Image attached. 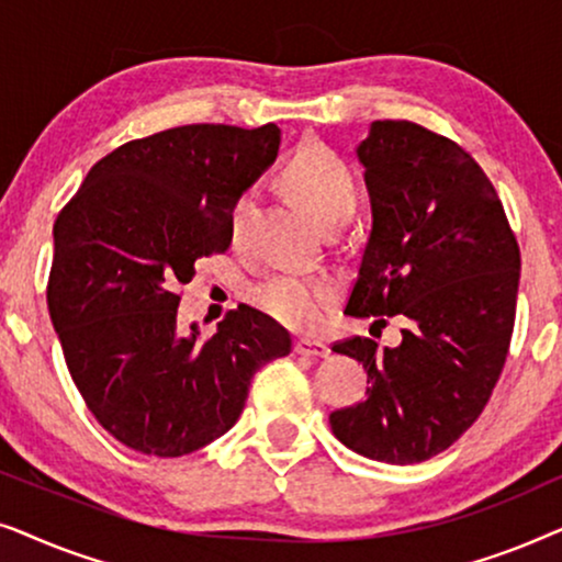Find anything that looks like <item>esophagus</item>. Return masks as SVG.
<instances>
[{"instance_id":"1","label":"esophagus","mask_w":562,"mask_h":562,"mask_svg":"<svg viewBox=\"0 0 562 562\" xmlns=\"http://www.w3.org/2000/svg\"><path fill=\"white\" fill-rule=\"evenodd\" d=\"M294 352L310 358H325L329 356V345L325 340H314V337H299L294 342Z\"/></svg>"}]
</instances>
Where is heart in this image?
<instances>
[{
	"mask_svg": "<svg viewBox=\"0 0 562 562\" xmlns=\"http://www.w3.org/2000/svg\"><path fill=\"white\" fill-rule=\"evenodd\" d=\"M286 189L317 217L322 225L348 220L358 202V183L350 166L319 140H306L291 153L281 168ZM252 210V191L237 196L229 214V237L243 243L248 233ZM340 296V283L329 276L279 273L260 283L252 299L268 317L291 329H317L335 310Z\"/></svg>",
	"mask_w": 562,
	"mask_h": 562,
	"instance_id": "heart-1",
	"label": "heart"
}]
</instances>
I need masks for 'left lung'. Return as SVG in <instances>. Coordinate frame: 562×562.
I'll use <instances>...</instances> for the list:
<instances>
[{
    "mask_svg": "<svg viewBox=\"0 0 562 562\" xmlns=\"http://www.w3.org/2000/svg\"><path fill=\"white\" fill-rule=\"evenodd\" d=\"M373 227L345 314H402L396 348L345 337L363 363L366 402L329 414L337 440L412 465L448 450L479 419L509 352L519 243L494 183L468 150L409 120H375L360 143Z\"/></svg>",
    "mask_w": 562,
    "mask_h": 562,
    "instance_id": "8db88e82",
    "label": "left lung"
}]
</instances>
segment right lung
Here are the masks:
<instances>
[{"label":"right lung","instance_id":"1","mask_svg":"<svg viewBox=\"0 0 562 562\" xmlns=\"http://www.w3.org/2000/svg\"><path fill=\"white\" fill-rule=\"evenodd\" d=\"M268 122L183 125L130 140L91 171L53 225L48 312L94 419L143 456L181 458L240 417L260 366L291 335L252 306L214 335H179L196 260L225 252L237 196L276 158Z\"/></svg>","mask_w":562,"mask_h":562}]
</instances>
